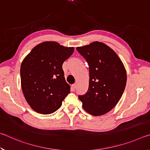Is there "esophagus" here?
<instances>
[{
	"instance_id": "obj_1",
	"label": "esophagus",
	"mask_w": 150,
	"mask_h": 150,
	"mask_svg": "<svg viewBox=\"0 0 150 150\" xmlns=\"http://www.w3.org/2000/svg\"><path fill=\"white\" fill-rule=\"evenodd\" d=\"M76 84H73V85H71V90L73 91H74L75 90V88H76Z\"/></svg>"
}]
</instances>
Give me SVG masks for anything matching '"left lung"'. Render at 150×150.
Returning <instances> with one entry per match:
<instances>
[{
	"instance_id": "left-lung-1",
	"label": "left lung",
	"mask_w": 150,
	"mask_h": 150,
	"mask_svg": "<svg viewBox=\"0 0 150 150\" xmlns=\"http://www.w3.org/2000/svg\"><path fill=\"white\" fill-rule=\"evenodd\" d=\"M89 68V85L79 98L90 115L101 116L117 105L125 89L127 75L122 62L115 51L103 42L77 47Z\"/></svg>"
}]
</instances>
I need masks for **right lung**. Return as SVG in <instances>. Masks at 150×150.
<instances>
[{
  "instance_id": "1",
  "label": "right lung",
  "mask_w": 150,
  "mask_h": 150,
  "mask_svg": "<svg viewBox=\"0 0 150 150\" xmlns=\"http://www.w3.org/2000/svg\"><path fill=\"white\" fill-rule=\"evenodd\" d=\"M74 52L56 42H44L33 48L22 61V92L33 110L42 115L56 111L70 93L62 65Z\"/></svg>"
}]
</instances>
